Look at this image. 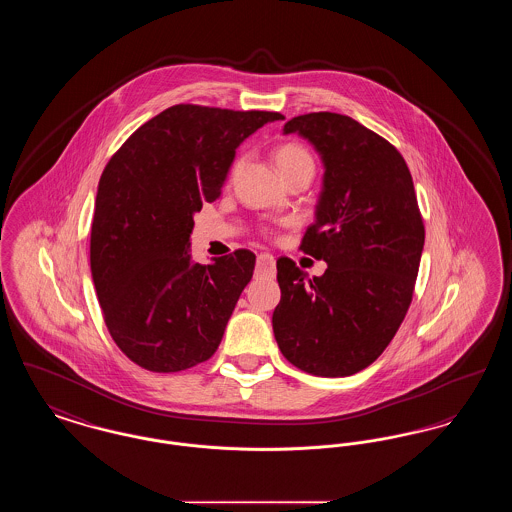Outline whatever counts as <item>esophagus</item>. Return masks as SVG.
I'll return each instance as SVG.
<instances>
[{
	"mask_svg": "<svg viewBox=\"0 0 512 512\" xmlns=\"http://www.w3.org/2000/svg\"><path fill=\"white\" fill-rule=\"evenodd\" d=\"M274 268H276V261L270 253H261L257 257V274H263V276H272L274 274Z\"/></svg>",
	"mask_w": 512,
	"mask_h": 512,
	"instance_id": "obj_1",
	"label": "esophagus"
}]
</instances>
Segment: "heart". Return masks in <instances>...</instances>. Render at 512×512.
<instances>
[{"label":"heart","instance_id":"1","mask_svg":"<svg viewBox=\"0 0 512 512\" xmlns=\"http://www.w3.org/2000/svg\"><path fill=\"white\" fill-rule=\"evenodd\" d=\"M274 163H276L278 171L282 172V176H288L299 169H315L313 155L305 147L293 144V142L276 147ZM238 165H240V161L236 163V167Z\"/></svg>","mask_w":512,"mask_h":512}]
</instances>
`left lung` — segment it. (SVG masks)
<instances>
[{
    "mask_svg": "<svg viewBox=\"0 0 512 512\" xmlns=\"http://www.w3.org/2000/svg\"><path fill=\"white\" fill-rule=\"evenodd\" d=\"M317 149L322 192L301 249L328 263L309 278L280 257L272 330L293 366L324 378L372 365L413 301L424 224L401 153L361 122L309 113L284 124Z\"/></svg>",
    "mask_w": 512,
    "mask_h": 512,
    "instance_id": "1",
    "label": "left lung"
}]
</instances>
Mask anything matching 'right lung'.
<instances>
[{
	"mask_svg": "<svg viewBox=\"0 0 512 512\" xmlns=\"http://www.w3.org/2000/svg\"><path fill=\"white\" fill-rule=\"evenodd\" d=\"M270 111L172 105L142 124L99 178L90 267L111 338L136 365L178 372L213 357L249 284L255 255L199 265L194 215L211 203L236 149Z\"/></svg>",
	"mask_w": 512,
	"mask_h": 512,
	"instance_id": "1",
	"label": "right lung"
}]
</instances>
